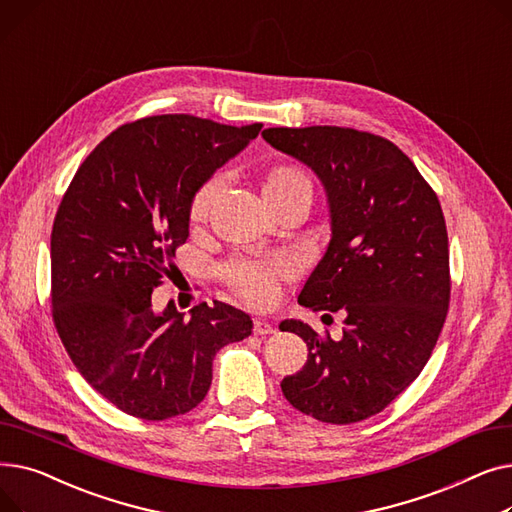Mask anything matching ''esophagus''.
<instances>
[{"instance_id": "esophagus-1", "label": "esophagus", "mask_w": 512, "mask_h": 512, "mask_svg": "<svg viewBox=\"0 0 512 512\" xmlns=\"http://www.w3.org/2000/svg\"><path fill=\"white\" fill-rule=\"evenodd\" d=\"M253 332H255L257 336H267V334H274L276 328H274L267 319H255V321H253Z\"/></svg>"}]
</instances>
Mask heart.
Wrapping results in <instances>:
<instances>
[{
  "mask_svg": "<svg viewBox=\"0 0 512 512\" xmlns=\"http://www.w3.org/2000/svg\"><path fill=\"white\" fill-rule=\"evenodd\" d=\"M222 195V180L213 176L205 180L188 201V222L199 228L207 222L215 201ZM261 195L272 211L286 205H311L313 201V180L297 164H276L265 172L261 180ZM294 263L286 257H265V259H232L222 267L226 284L240 299L255 307L272 305L278 297L280 282L294 276Z\"/></svg>",
  "mask_w": 512,
  "mask_h": 512,
  "instance_id": "1",
  "label": "heart"
}]
</instances>
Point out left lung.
<instances>
[{"mask_svg":"<svg viewBox=\"0 0 512 512\" xmlns=\"http://www.w3.org/2000/svg\"><path fill=\"white\" fill-rule=\"evenodd\" d=\"M261 134L326 186L332 240L299 303L344 317L338 340L303 321H282L280 328L309 348L305 367L282 380V392L317 421H363L415 382L444 328L450 263L438 195L413 161L378 134L344 126Z\"/></svg>","mask_w":512,"mask_h":512,"instance_id":"obj_1","label":"left lung"}]
</instances>
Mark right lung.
Segmentation results:
<instances>
[{
  "instance_id": "obj_1",
  "label": "right lung",
  "mask_w": 512,
  "mask_h": 512,
  "mask_svg": "<svg viewBox=\"0 0 512 512\" xmlns=\"http://www.w3.org/2000/svg\"><path fill=\"white\" fill-rule=\"evenodd\" d=\"M263 124L191 114L128 122L80 164L51 230V315L80 375L120 411L164 421L195 409L215 353L247 338L251 317L213 301L151 307L188 238V201Z\"/></svg>"
}]
</instances>
